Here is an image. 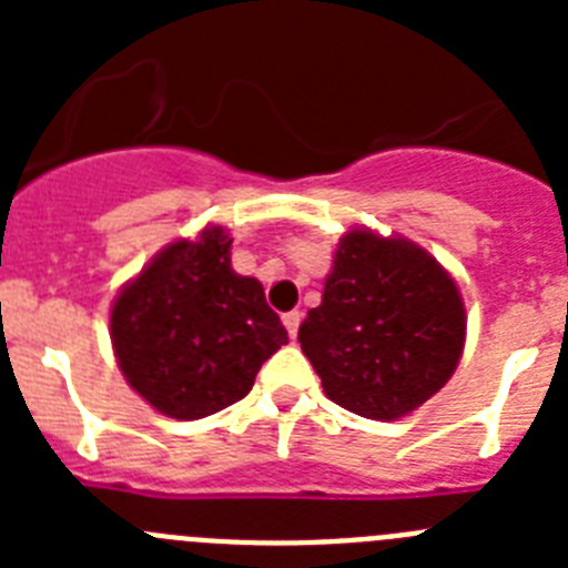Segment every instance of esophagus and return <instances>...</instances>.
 <instances>
[{
	"label": "esophagus",
	"instance_id": "1",
	"mask_svg": "<svg viewBox=\"0 0 568 568\" xmlns=\"http://www.w3.org/2000/svg\"><path fill=\"white\" fill-rule=\"evenodd\" d=\"M281 321H284V327H287L290 338H295V335H298V327H301L298 310H293V313H284V315H281Z\"/></svg>",
	"mask_w": 568,
	"mask_h": 568
}]
</instances>
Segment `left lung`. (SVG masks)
I'll return each instance as SVG.
<instances>
[{
	"label": "left lung",
	"instance_id": "8db88e82",
	"mask_svg": "<svg viewBox=\"0 0 568 568\" xmlns=\"http://www.w3.org/2000/svg\"><path fill=\"white\" fill-rule=\"evenodd\" d=\"M458 284L400 235L349 230L298 341L329 400L373 420L418 409L453 378L464 353Z\"/></svg>",
	"mask_w": 568,
	"mask_h": 568
}]
</instances>
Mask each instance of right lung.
Returning a JSON list of instances; mask_svg holds the SVG:
<instances>
[{
    "label": "right lung",
    "instance_id": "add662e5",
    "mask_svg": "<svg viewBox=\"0 0 568 568\" xmlns=\"http://www.w3.org/2000/svg\"><path fill=\"white\" fill-rule=\"evenodd\" d=\"M230 244L224 227L173 241L110 310L119 369L168 418H207L241 400L287 344L264 287L230 267Z\"/></svg>",
    "mask_w": 568,
    "mask_h": 568
}]
</instances>
